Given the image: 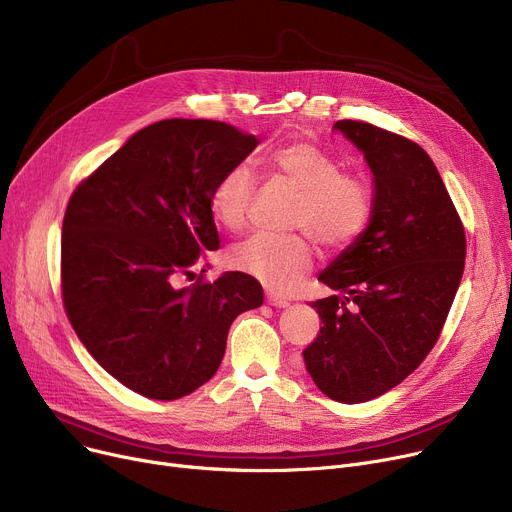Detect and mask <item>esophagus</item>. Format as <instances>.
<instances>
[{
  "instance_id": "obj_1",
  "label": "esophagus",
  "mask_w": 512,
  "mask_h": 512,
  "mask_svg": "<svg viewBox=\"0 0 512 512\" xmlns=\"http://www.w3.org/2000/svg\"><path fill=\"white\" fill-rule=\"evenodd\" d=\"M265 301L270 303L272 307H278V309H284V307H288V305H290V303H288V299H284V297H280V294H274V292H267Z\"/></svg>"
}]
</instances>
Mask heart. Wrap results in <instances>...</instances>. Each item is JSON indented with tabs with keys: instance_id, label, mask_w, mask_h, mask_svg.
<instances>
[{
	"instance_id": "heart-1",
	"label": "heart",
	"mask_w": 512,
	"mask_h": 512,
	"mask_svg": "<svg viewBox=\"0 0 512 512\" xmlns=\"http://www.w3.org/2000/svg\"><path fill=\"white\" fill-rule=\"evenodd\" d=\"M263 168L303 193L294 226L313 234L321 245L344 249L367 230L373 211L367 186L355 176L340 174L338 161L315 143H284L263 157ZM253 195L255 176L249 166H230L209 193L213 220L228 230H238L247 220ZM313 261L315 251L307 234H253L228 253L234 270L274 290L297 286Z\"/></svg>"
}]
</instances>
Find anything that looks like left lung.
Returning a JSON list of instances; mask_svg holds the SVG:
<instances>
[{
	"mask_svg": "<svg viewBox=\"0 0 512 512\" xmlns=\"http://www.w3.org/2000/svg\"><path fill=\"white\" fill-rule=\"evenodd\" d=\"M373 174L367 230L319 280L321 326L303 351L315 386L357 405L411 375L432 351L465 270V230L438 168L417 143L367 122L338 120Z\"/></svg>",
	"mask_w": 512,
	"mask_h": 512,
	"instance_id": "obj_1",
	"label": "left lung"
}]
</instances>
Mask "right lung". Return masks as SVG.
<instances>
[{"label": "right lung", "mask_w": 512, "mask_h": 512, "mask_svg": "<svg viewBox=\"0 0 512 512\" xmlns=\"http://www.w3.org/2000/svg\"><path fill=\"white\" fill-rule=\"evenodd\" d=\"M259 141L215 120H161L78 184L62 224V299L91 357L147 398L176 400L218 371L232 321L263 303L259 282L191 278L220 236L209 193ZM205 272V270H203Z\"/></svg>", "instance_id": "right-lung-1"}]
</instances>
